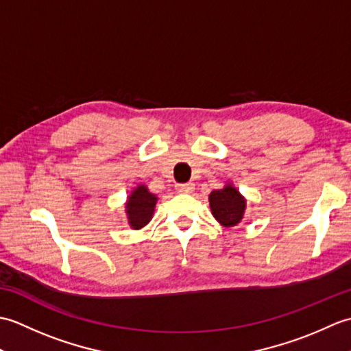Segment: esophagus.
<instances>
[{
    "mask_svg": "<svg viewBox=\"0 0 351 351\" xmlns=\"http://www.w3.org/2000/svg\"><path fill=\"white\" fill-rule=\"evenodd\" d=\"M176 190L180 193H191L195 190V184L193 182H185V184H176Z\"/></svg>",
    "mask_w": 351,
    "mask_h": 351,
    "instance_id": "esophagus-1",
    "label": "esophagus"
}]
</instances>
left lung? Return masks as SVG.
I'll return each mask as SVG.
<instances>
[{
    "mask_svg": "<svg viewBox=\"0 0 351 351\" xmlns=\"http://www.w3.org/2000/svg\"><path fill=\"white\" fill-rule=\"evenodd\" d=\"M210 206L217 221L229 228L235 226L243 219L245 200L234 187L226 185L225 189L211 191Z\"/></svg>",
    "mask_w": 351,
    "mask_h": 351,
    "instance_id": "left-lung-1",
    "label": "left lung"
}]
</instances>
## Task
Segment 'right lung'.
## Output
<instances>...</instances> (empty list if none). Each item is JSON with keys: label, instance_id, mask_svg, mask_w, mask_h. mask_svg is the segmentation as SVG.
I'll use <instances>...</instances> for the list:
<instances>
[{"label": "right lung", "instance_id": "1", "mask_svg": "<svg viewBox=\"0 0 351 351\" xmlns=\"http://www.w3.org/2000/svg\"><path fill=\"white\" fill-rule=\"evenodd\" d=\"M155 204L156 196L149 193L145 185H138L132 191L128 204H126V214H128L130 225L134 229H140L147 225L149 220L152 219Z\"/></svg>", "mask_w": 351, "mask_h": 351}]
</instances>
